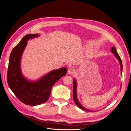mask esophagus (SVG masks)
Segmentation results:
<instances>
[{
  "label": "esophagus",
  "instance_id": "34e87169",
  "mask_svg": "<svg viewBox=\"0 0 131 131\" xmlns=\"http://www.w3.org/2000/svg\"><path fill=\"white\" fill-rule=\"evenodd\" d=\"M75 69L73 68H69L68 70V73L69 74H74L75 73Z\"/></svg>",
  "mask_w": 131,
  "mask_h": 131
}]
</instances>
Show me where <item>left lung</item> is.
Segmentation results:
<instances>
[{"mask_svg": "<svg viewBox=\"0 0 131 131\" xmlns=\"http://www.w3.org/2000/svg\"><path fill=\"white\" fill-rule=\"evenodd\" d=\"M111 52L114 54V56L117 58V59L119 61V63L120 66H121V73L122 74V69H123V65H122V60L121 59V58L119 56L118 53L117 52L116 48H115L114 47H113L112 48ZM77 81H76L75 79L74 78L73 79V100H74V102L75 104L77 105L80 109H81L82 110L88 111V112H92L91 111H90L89 110L86 109V108H84V107L83 106H82L81 104L79 103L78 99V98H77Z\"/></svg>", "mask_w": 131, "mask_h": 131, "instance_id": "obj_1", "label": "left lung"}]
</instances>
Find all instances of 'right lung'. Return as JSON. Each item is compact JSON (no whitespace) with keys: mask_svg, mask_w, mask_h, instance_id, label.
<instances>
[{"mask_svg":"<svg viewBox=\"0 0 131 131\" xmlns=\"http://www.w3.org/2000/svg\"><path fill=\"white\" fill-rule=\"evenodd\" d=\"M40 36L38 34L26 35L12 50L9 60L7 79L8 86L20 102L26 105L36 106L45 103L49 99L52 86L68 69L61 68L51 71L36 81H30L23 75L20 61L27 41Z\"/></svg>","mask_w":131,"mask_h":131,"instance_id":"add662e5","label":"right lung"}]
</instances>
